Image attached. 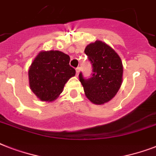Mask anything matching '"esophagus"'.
<instances>
[{"mask_svg": "<svg viewBox=\"0 0 156 156\" xmlns=\"http://www.w3.org/2000/svg\"><path fill=\"white\" fill-rule=\"evenodd\" d=\"M79 72H80V67L76 68V75L78 76V74H79Z\"/></svg>", "mask_w": 156, "mask_h": 156, "instance_id": "obj_1", "label": "esophagus"}]
</instances>
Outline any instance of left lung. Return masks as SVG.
I'll return each instance as SVG.
<instances>
[{"instance_id": "1", "label": "left lung", "mask_w": 156, "mask_h": 156, "mask_svg": "<svg viewBox=\"0 0 156 156\" xmlns=\"http://www.w3.org/2000/svg\"><path fill=\"white\" fill-rule=\"evenodd\" d=\"M93 68L92 77L84 78L79 74L87 98L94 104L109 102L119 90L123 67L120 57L112 48L101 41L90 43L85 49Z\"/></svg>"}]
</instances>
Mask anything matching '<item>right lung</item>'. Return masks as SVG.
<instances>
[{
	"label": "right lung",
	"mask_w": 156,
	"mask_h": 156,
	"mask_svg": "<svg viewBox=\"0 0 156 156\" xmlns=\"http://www.w3.org/2000/svg\"><path fill=\"white\" fill-rule=\"evenodd\" d=\"M69 55L58 50L41 51L29 69L31 90L41 101L51 102L62 92L75 69L69 66Z\"/></svg>",
	"instance_id": "add662e5"
}]
</instances>
